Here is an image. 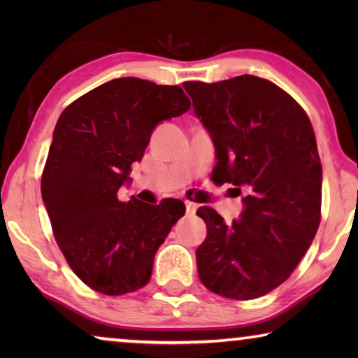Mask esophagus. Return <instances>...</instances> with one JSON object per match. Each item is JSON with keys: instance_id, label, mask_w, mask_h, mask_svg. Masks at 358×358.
<instances>
[{"instance_id": "esophagus-1", "label": "esophagus", "mask_w": 358, "mask_h": 358, "mask_svg": "<svg viewBox=\"0 0 358 358\" xmlns=\"http://www.w3.org/2000/svg\"><path fill=\"white\" fill-rule=\"evenodd\" d=\"M185 208H187V213L189 215H194L195 212H197L199 205L195 203V202H189V200H187V202H185Z\"/></svg>"}]
</instances>
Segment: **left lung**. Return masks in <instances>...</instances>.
I'll return each mask as SVG.
<instances>
[{
  "instance_id": "8db88e82",
  "label": "left lung",
  "mask_w": 358,
  "mask_h": 358,
  "mask_svg": "<svg viewBox=\"0 0 358 358\" xmlns=\"http://www.w3.org/2000/svg\"><path fill=\"white\" fill-rule=\"evenodd\" d=\"M184 90L213 140L215 174L251 190L231 224L213 208L197 210L207 224L195 251L200 282L233 300L264 296L290 277L320 227L322 168L313 125L264 78L185 81Z\"/></svg>"
}]
</instances>
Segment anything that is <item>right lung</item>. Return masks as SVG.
I'll return each mask as SVG.
<instances>
[{
    "instance_id": "add662e5",
    "label": "right lung",
    "mask_w": 358,
    "mask_h": 358,
    "mask_svg": "<svg viewBox=\"0 0 358 358\" xmlns=\"http://www.w3.org/2000/svg\"><path fill=\"white\" fill-rule=\"evenodd\" d=\"M189 109L179 86L119 78L62 112L42 173V199L68 266L92 290L117 296L150 282L155 254L185 205L176 199L122 202L119 189L143 158L155 127Z\"/></svg>"
}]
</instances>
